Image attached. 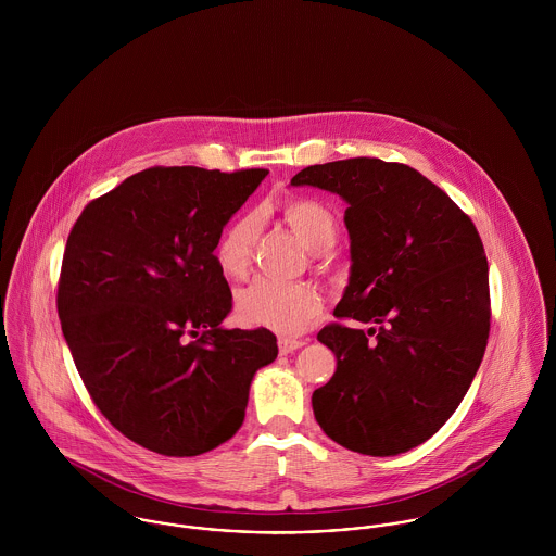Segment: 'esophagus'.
<instances>
[{"instance_id":"obj_1","label":"esophagus","mask_w":556,"mask_h":556,"mask_svg":"<svg viewBox=\"0 0 556 556\" xmlns=\"http://www.w3.org/2000/svg\"><path fill=\"white\" fill-rule=\"evenodd\" d=\"M304 344H306V340H302V338H287V336L278 338V349H280V353H282V355L293 353V351L302 349Z\"/></svg>"}]
</instances>
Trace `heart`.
Returning <instances> with one entry per match:
<instances>
[{
    "label": "heart",
    "instance_id": "1",
    "mask_svg": "<svg viewBox=\"0 0 556 556\" xmlns=\"http://www.w3.org/2000/svg\"><path fill=\"white\" fill-rule=\"evenodd\" d=\"M285 223L313 252H327L338 239L333 212L317 199L293 197L280 207ZM258 238V216L243 214L227 227L216 245V263L229 278L248 271L252 248ZM323 300L317 289L304 282H278L256 278L236 293L239 320L254 327H267L278 333H300L317 320Z\"/></svg>",
    "mask_w": 556,
    "mask_h": 556
}]
</instances>
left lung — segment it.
Returning a JSON list of instances; mask_svg holds the SVG:
<instances>
[{"label":"left lung","instance_id":"left-lung-1","mask_svg":"<svg viewBox=\"0 0 556 556\" xmlns=\"http://www.w3.org/2000/svg\"><path fill=\"white\" fill-rule=\"evenodd\" d=\"M291 186L333 192L349 205L351 271L333 315L370 325L318 331L338 359L313 394L318 426L351 452H408L454 415L485 351L488 261L476 225L439 186L397 162L315 164Z\"/></svg>","mask_w":556,"mask_h":556}]
</instances>
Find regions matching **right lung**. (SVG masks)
I'll return each mask as SVG.
<instances>
[{"mask_svg":"<svg viewBox=\"0 0 556 556\" xmlns=\"http://www.w3.org/2000/svg\"><path fill=\"white\" fill-rule=\"evenodd\" d=\"M269 170L152 166L85 205L58 289L62 331L100 413L162 456H199L241 426L265 329H227L225 225Z\"/></svg>","mask_w":556,"mask_h":556,"instance_id":"1","label":"right lung"}]
</instances>
